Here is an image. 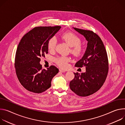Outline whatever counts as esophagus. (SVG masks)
Here are the masks:
<instances>
[{
  "mask_svg": "<svg viewBox=\"0 0 125 125\" xmlns=\"http://www.w3.org/2000/svg\"><path fill=\"white\" fill-rule=\"evenodd\" d=\"M60 72H61V73H64V72H65V71L64 70H62V69H60Z\"/></svg>",
  "mask_w": 125,
  "mask_h": 125,
  "instance_id": "esophagus-1",
  "label": "esophagus"
}]
</instances>
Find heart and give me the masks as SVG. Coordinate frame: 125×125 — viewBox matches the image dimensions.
<instances>
[{"mask_svg": "<svg viewBox=\"0 0 125 125\" xmlns=\"http://www.w3.org/2000/svg\"><path fill=\"white\" fill-rule=\"evenodd\" d=\"M62 39L71 47V52L75 57H79L83 52L84 46L81 44V38L72 32H66L62 35ZM57 40L55 37L50 38L47 43V47L49 51H53L56 47ZM70 58L66 57H60L55 59V62L58 65L62 68H66L68 67V62Z\"/></svg>", "mask_w": 125, "mask_h": 125, "instance_id": "heart-1", "label": "heart"}]
</instances>
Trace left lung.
I'll list each match as a JSON object with an SVG mask.
<instances>
[{"label":"left lung","instance_id":"8db88e82","mask_svg":"<svg viewBox=\"0 0 125 125\" xmlns=\"http://www.w3.org/2000/svg\"><path fill=\"white\" fill-rule=\"evenodd\" d=\"M73 28L83 36L88 41L83 56L75 66H85L86 72L74 73V78L70 82L71 89L79 96L85 97L97 91L106 79L109 63L107 52L101 38L89 30Z\"/></svg>","mask_w":125,"mask_h":125}]
</instances>
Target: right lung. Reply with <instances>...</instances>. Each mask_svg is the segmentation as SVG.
<instances>
[{
  "mask_svg": "<svg viewBox=\"0 0 125 125\" xmlns=\"http://www.w3.org/2000/svg\"><path fill=\"white\" fill-rule=\"evenodd\" d=\"M59 26L37 27L26 33L18 46L15 68L18 79L27 90L36 93L43 92L51 86L52 78L59 69L51 65L42 70L40 58L48 53L47 43L61 29Z\"/></svg>",
  "mask_w": 125,
  "mask_h": 125,
  "instance_id": "add662e5",
  "label": "right lung"
}]
</instances>
